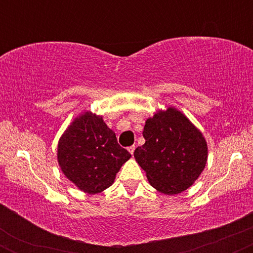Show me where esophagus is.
<instances>
[{
	"instance_id": "34e87169",
	"label": "esophagus",
	"mask_w": 253,
	"mask_h": 253,
	"mask_svg": "<svg viewBox=\"0 0 253 253\" xmlns=\"http://www.w3.org/2000/svg\"><path fill=\"white\" fill-rule=\"evenodd\" d=\"M127 150H128V152L133 156V153H134V150H135V146H134V145H132V146H129Z\"/></svg>"
}]
</instances>
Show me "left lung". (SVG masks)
Listing matches in <instances>:
<instances>
[{
	"instance_id": "8db88e82",
	"label": "left lung",
	"mask_w": 253,
	"mask_h": 253,
	"mask_svg": "<svg viewBox=\"0 0 253 253\" xmlns=\"http://www.w3.org/2000/svg\"><path fill=\"white\" fill-rule=\"evenodd\" d=\"M145 144L134 158L153 188L167 195L184 191L195 182L207 163V143L181 112L168 108L147 119Z\"/></svg>"
}]
</instances>
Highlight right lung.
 Listing matches in <instances>:
<instances>
[{"instance_id": "right-lung-1", "label": "right lung", "mask_w": 253, "mask_h": 253, "mask_svg": "<svg viewBox=\"0 0 253 253\" xmlns=\"http://www.w3.org/2000/svg\"><path fill=\"white\" fill-rule=\"evenodd\" d=\"M130 153L96 115H81L65 130L58 144V162L64 175L88 194L113 184L115 175Z\"/></svg>"}]
</instances>
